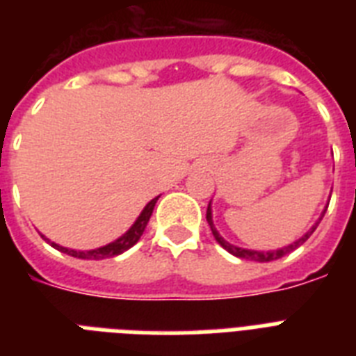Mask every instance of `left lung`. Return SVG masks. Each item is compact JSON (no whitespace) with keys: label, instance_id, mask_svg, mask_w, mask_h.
<instances>
[{"label":"left lung","instance_id":"obj_1","mask_svg":"<svg viewBox=\"0 0 356 356\" xmlns=\"http://www.w3.org/2000/svg\"><path fill=\"white\" fill-rule=\"evenodd\" d=\"M327 209H323V212H321L320 220L312 225V227L307 231V233L303 234V236L299 238V240H296V242L288 243V245H284V248H279V249H271V251H257V249H245V248H238V245H233V243H229L227 240H223V236L216 231V227H214V222H212V207L211 203H209V209H207V222H209V225H211V231L212 234H214V238H216V242L222 245L223 249H227L229 253L234 254V257H238V259H245V260H254V262H270V260H277L281 259V257H284V254H288L290 251H293V249H298L299 245H303L307 240H309V236L316 231V227H318V223L321 222V218H323V214H325Z\"/></svg>","mask_w":356,"mask_h":356}]
</instances>
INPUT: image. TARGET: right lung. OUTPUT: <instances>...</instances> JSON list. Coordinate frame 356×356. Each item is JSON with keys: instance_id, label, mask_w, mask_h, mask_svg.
<instances>
[{"instance_id": "obj_1", "label": "right lung", "mask_w": 356, "mask_h": 356, "mask_svg": "<svg viewBox=\"0 0 356 356\" xmlns=\"http://www.w3.org/2000/svg\"><path fill=\"white\" fill-rule=\"evenodd\" d=\"M159 200V195H156L155 200H151L147 205L144 207V211L140 212V216L136 218V222L129 227V231L122 234L120 238H116L114 242L107 243V245H102V248L96 249H88V251H81V249H68L63 248V245H58V243L51 242V240H47L46 236H42L44 240L51 243V248L58 249V251H63V253L70 254V257H75V259H86V260H102V259H113L116 254H122L123 251H127L134 245V243L138 242L140 236L144 234L145 225L149 222L151 214H153V209H155V203Z\"/></svg>"}]
</instances>
